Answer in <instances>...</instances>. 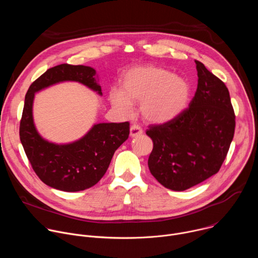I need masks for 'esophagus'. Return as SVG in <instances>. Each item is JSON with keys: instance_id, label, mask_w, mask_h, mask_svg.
Returning <instances> with one entry per match:
<instances>
[{"instance_id": "esophagus-1", "label": "esophagus", "mask_w": 258, "mask_h": 258, "mask_svg": "<svg viewBox=\"0 0 258 258\" xmlns=\"http://www.w3.org/2000/svg\"><path fill=\"white\" fill-rule=\"evenodd\" d=\"M143 134V130L141 128V126L137 125V124H134L131 126V130H130V136L132 138H135V137H138L140 135Z\"/></svg>"}]
</instances>
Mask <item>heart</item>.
<instances>
[{"label":"heart","mask_w":258,"mask_h":258,"mask_svg":"<svg viewBox=\"0 0 258 258\" xmlns=\"http://www.w3.org/2000/svg\"><path fill=\"white\" fill-rule=\"evenodd\" d=\"M191 94L186 79L159 66H136L124 72L122 85L112 87L109 100L124 115L132 114L133 102H141L145 120L165 123L177 117L187 108Z\"/></svg>","instance_id":"1"}]
</instances>
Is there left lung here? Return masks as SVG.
Returning a JSON list of instances; mask_svg holds the SVG:
<instances>
[{
  "mask_svg": "<svg viewBox=\"0 0 258 258\" xmlns=\"http://www.w3.org/2000/svg\"><path fill=\"white\" fill-rule=\"evenodd\" d=\"M198 86L187 108L174 119L150 125L148 159L152 175L167 189L185 191L222 166L235 133V113L226 85L200 61Z\"/></svg>",
  "mask_w": 258,
  "mask_h": 258,
  "instance_id": "8db88e82",
  "label": "left lung"
}]
</instances>
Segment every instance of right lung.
<instances>
[{
  "label": "right lung",
  "instance_id": "add662e5",
  "mask_svg": "<svg viewBox=\"0 0 258 258\" xmlns=\"http://www.w3.org/2000/svg\"><path fill=\"white\" fill-rule=\"evenodd\" d=\"M63 82H77L100 96L97 72L85 65L60 64L48 69L29 87L20 121V141L25 154L41 180L64 192L93 187L105 174L114 152L127 140L130 123H96L80 140L56 144L44 139L33 122L34 94Z\"/></svg>",
  "mask_w": 258,
  "mask_h": 258
}]
</instances>
